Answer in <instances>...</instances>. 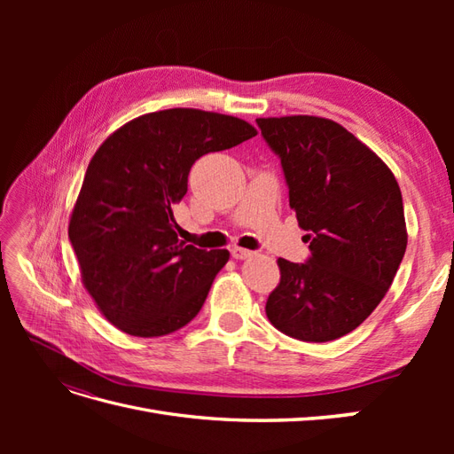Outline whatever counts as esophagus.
Returning a JSON list of instances; mask_svg holds the SVG:
<instances>
[{
    "instance_id": "34e87169",
    "label": "esophagus",
    "mask_w": 454,
    "mask_h": 454,
    "mask_svg": "<svg viewBox=\"0 0 454 454\" xmlns=\"http://www.w3.org/2000/svg\"><path fill=\"white\" fill-rule=\"evenodd\" d=\"M231 255L235 257V259H246V257L254 255V252L246 250V248H239V246H235V248H231Z\"/></svg>"
}]
</instances>
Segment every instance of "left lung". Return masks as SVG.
<instances>
[{
  "instance_id": "1",
  "label": "left lung",
  "mask_w": 454,
  "mask_h": 454,
  "mask_svg": "<svg viewBox=\"0 0 454 454\" xmlns=\"http://www.w3.org/2000/svg\"><path fill=\"white\" fill-rule=\"evenodd\" d=\"M280 157L290 206L310 257H278L267 318L299 340L350 333L387 295L407 248L402 191L392 170L339 122L314 115L257 119Z\"/></svg>"
}]
</instances>
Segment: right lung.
<instances>
[{"instance_id":"right-lung-1","label":"right lung","mask_w":454,"mask_h":454,"mask_svg":"<svg viewBox=\"0 0 454 454\" xmlns=\"http://www.w3.org/2000/svg\"><path fill=\"white\" fill-rule=\"evenodd\" d=\"M255 134L239 117L172 107L107 136L67 227L81 280L107 322L134 337H160L199 314L229 252L177 239L172 208L197 159Z\"/></svg>"}]
</instances>
